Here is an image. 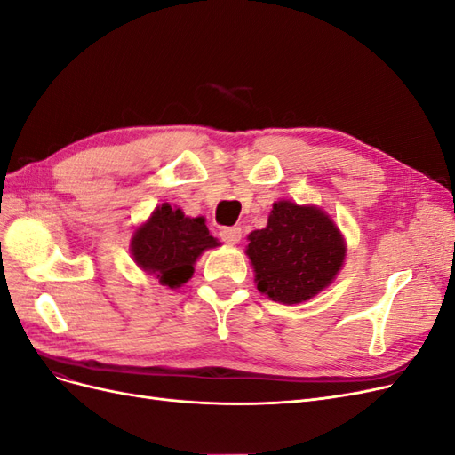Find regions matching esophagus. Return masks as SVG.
I'll return each mask as SVG.
<instances>
[{
	"mask_svg": "<svg viewBox=\"0 0 455 455\" xmlns=\"http://www.w3.org/2000/svg\"><path fill=\"white\" fill-rule=\"evenodd\" d=\"M241 235H243V231H241V228H237V226L220 229V239H222V241L228 243V244H237V243L241 241Z\"/></svg>",
	"mask_w": 455,
	"mask_h": 455,
	"instance_id": "1",
	"label": "esophagus"
}]
</instances>
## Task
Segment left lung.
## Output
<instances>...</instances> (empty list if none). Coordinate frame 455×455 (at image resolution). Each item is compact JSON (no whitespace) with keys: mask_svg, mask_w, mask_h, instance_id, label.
Wrapping results in <instances>:
<instances>
[{"mask_svg":"<svg viewBox=\"0 0 455 455\" xmlns=\"http://www.w3.org/2000/svg\"><path fill=\"white\" fill-rule=\"evenodd\" d=\"M258 291L279 304H299L334 281L346 258L341 233L323 211L291 201L273 204L267 228L249 235Z\"/></svg>","mask_w":455,"mask_h":455,"instance_id":"left-lung-1","label":"left lung"}]
</instances>
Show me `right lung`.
I'll list each match as a JSON object with an SVG mask.
<instances>
[{"label": "right lung", "mask_w": 455, "mask_h": 455, "mask_svg": "<svg viewBox=\"0 0 455 455\" xmlns=\"http://www.w3.org/2000/svg\"><path fill=\"white\" fill-rule=\"evenodd\" d=\"M216 244L203 218H188L180 209L163 204L134 231L132 256L144 271L156 273L163 286L176 288L191 279L201 252Z\"/></svg>", "instance_id": "1"}]
</instances>
